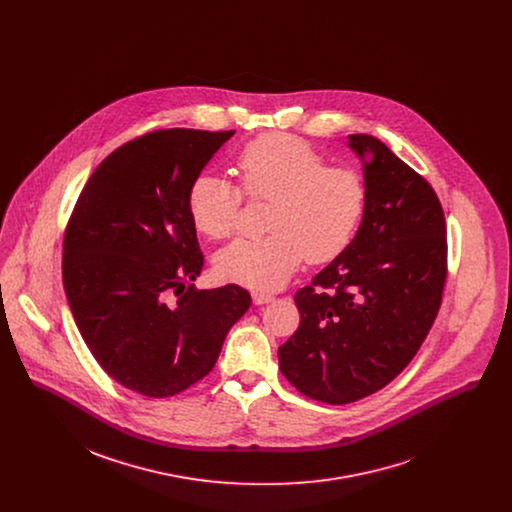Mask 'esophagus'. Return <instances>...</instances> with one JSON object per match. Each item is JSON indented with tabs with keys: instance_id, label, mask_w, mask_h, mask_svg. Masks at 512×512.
I'll return each instance as SVG.
<instances>
[{
	"instance_id": "1",
	"label": "esophagus",
	"mask_w": 512,
	"mask_h": 512,
	"mask_svg": "<svg viewBox=\"0 0 512 512\" xmlns=\"http://www.w3.org/2000/svg\"><path fill=\"white\" fill-rule=\"evenodd\" d=\"M252 297H254V303H256V305H262V303H270V301H274V295L268 292H254L252 293Z\"/></svg>"
}]
</instances>
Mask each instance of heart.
Segmentation results:
<instances>
[{"mask_svg":"<svg viewBox=\"0 0 512 512\" xmlns=\"http://www.w3.org/2000/svg\"><path fill=\"white\" fill-rule=\"evenodd\" d=\"M240 187L201 173L189 187L187 209L195 228L211 240L236 230L245 193L272 203L264 238H242L226 246L217 268L226 280L254 290H276L303 258L325 264L353 242L365 217L366 185L349 167H333L307 142L268 134L252 140L236 157Z\"/></svg>","mask_w":512,"mask_h":512,"instance_id":"heart-1","label":"heart"}]
</instances>
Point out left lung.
Masks as SVG:
<instances>
[{
	"label": "left lung",
	"instance_id": "8db88e82",
	"mask_svg": "<svg viewBox=\"0 0 512 512\" xmlns=\"http://www.w3.org/2000/svg\"><path fill=\"white\" fill-rule=\"evenodd\" d=\"M349 140L367 157L365 217L349 248L295 293L301 321L278 351L292 386L337 406L410 365L447 280L445 215L432 185L380 140Z\"/></svg>",
	"mask_w": 512,
	"mask_h": 512
}]
</instances>
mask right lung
I'll return each instance as SVG.
<instances>
[{"label":"right lung","mask_w":512,"mask_h":512,"mask_svg":"<svg viewBox=\"0 0 512 512\" xmlns=\"http://www.w3.org/2000/svg\"><path fill=\"white\" fill-rule=\"evenodd\" d=\"M234 130L169 128L114 149L88 177L63 240V284L96 363L124 388L169 398L205 378L252 303L203 270L187 193Z\"/></svg>","instance_id":"1"}]
</instances>
